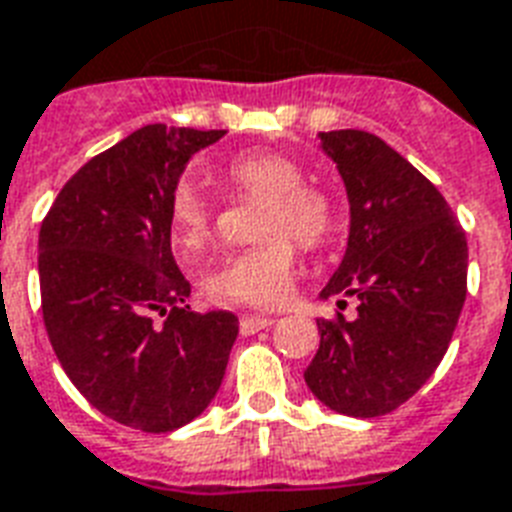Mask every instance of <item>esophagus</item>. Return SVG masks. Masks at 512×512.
<instances>
[{
    "label": "esophagus",
    "instance_id": "1",
    "mask_svg": "<svg viewBox=\"0 0 512 512\" xmlns=\"http://www.w3.org/2000/svg\"><path fill=\"white\" fill-rule=\"evenodd\" d=\"M276 319L273 317H257V314H247V317H241L239 327L244 335H252V333H260L265 327H271Z\"/></svg>",
    "mask_w": 512,
    "mask_h": 512
}]
</instances>
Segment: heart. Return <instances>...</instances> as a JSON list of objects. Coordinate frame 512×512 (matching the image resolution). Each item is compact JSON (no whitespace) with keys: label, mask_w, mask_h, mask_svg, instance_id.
<instances>
[{"label":"heart","mask_w":512,"mask_h":512,"mask_svg":"<svg viewBox=\"0 0 512 512\" xmlns=\"http://www.w3.org/2000/svg\"><path fill=\"white\" fill-rule=\"evenodd\" d=\"M233 185L265 195L257 236L265 241L222 257L204 276L206 298L225 306L279 308L287 303L298 271V244L319 247L335 228L333 198L303 182V166L276 150H249L228 161ZM174 247L198 255L214 236V206L193 182H179L169 201Z\"/></svg>","instance_id":"b5f03b06"}]
</instances>
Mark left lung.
<instances>
[{"label": "left lung", "mask_w": 512, "mask_h": 512, "mask_svg": "<svg viewBox=\"0 0 512 512\" xmlns=\"http://www.w3.org/2000/svg\"><path fill=\"white\" fill-rule=\"evenodd\" d=\"M319 139L351 212L346 255L319 295L360 306L351 322L317 319L303 378L327 408L373 419L411 400L443 360L467 295V239L438 187L384 139L357 128Z\"/></svg>", "instance_id": "1"}]
</instances>
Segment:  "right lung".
I'll list each match as a JSON object with an SVG mask.
<instances>
[{
  "instance_id": "1",
  "label": "right lung",
  "mask_w": 512,
  "mask_h": 512,
  "mask_svg": "<svg viewBox=\"0 0 512 512\" xmlns=\"http://www.w3.org/2000/svg\"><path fill=\"white\" fill-rule=\"evenodd\" d=\"M225 131L144 126L91 158L39 228L50 346L77 392L117 424L171 432L212 403L239 335L230 311L185 306L169 201L187 161Z\"/></svg>"
}]
</instances>
